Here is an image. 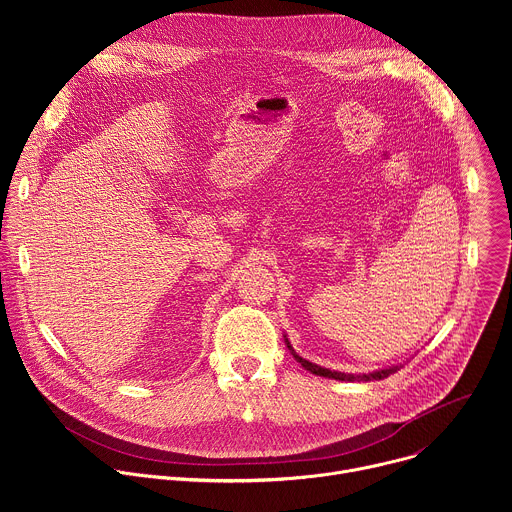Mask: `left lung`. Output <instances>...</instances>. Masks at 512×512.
Masks as SVG:
<instances>
[{
	"label": "left lung",
	"instance_id": "obj_1",
	"mask_svg": "<svg viewBox=\"0 0 512 512\" xmlns=\"http://www.w3.org/2000/svg\"><path fill=\"white\" fill-rule=\"evenodd\" d=\"M285 342H287V348L291 350V354H294V358L302 364V367H304L306 371H310L312 375H318V377H328V379H336V381H364V383H367V381H381V379H387L389 375H393V373H397V371L401 369V364H395V367L381 369V371H375V373H369V375H346V373H338V371H330V369L318 367V364H314V362L302 358L300 354H296L294 348H291V344H289L287 338H285Z\"/></svg>",
	"mask_w": 512,
	"mask_h": 512
}]
</instances>
